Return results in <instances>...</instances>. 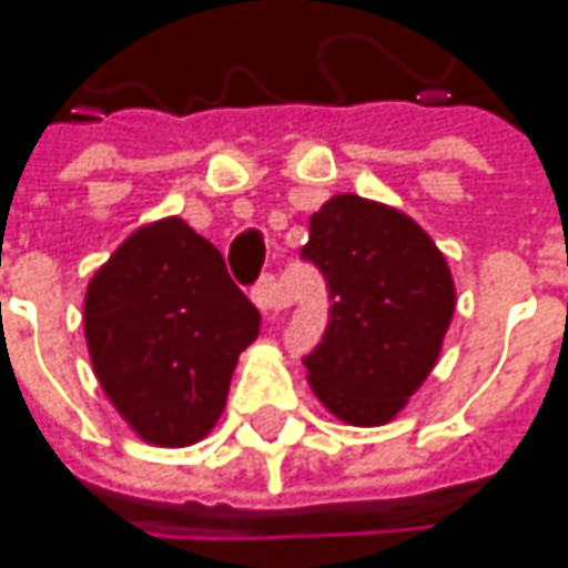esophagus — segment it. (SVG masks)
Returning <instances> with one entry per match:
<instances>
[{
    "mask_svg": "<svg viewBox=\"0 0 568 568\" xmlns=\"http://www.w3.org/2000/svg\"><path fill=\"white\" fill-rule=\"evenodd\" d=\"M251 298H254V305H257L263 314H273V311H280L285 305L283 288H280V283H276L273 276H263Z\"/></svg>",
    "mask_w": 568,
    "mask_h": 568,
    "instance_id": "obj_1",
    "label": "esophagus"
}]
</instances>
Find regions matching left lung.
<instances>
[{
	"mask_svg": "<svg viewBox=\"0 0 568 568\" xmlns=\"http://www.w3.org/2000/svg\"><path fill=\"white\" fill-rule=\"evenodd\" d=\"M302 257L327 283L331 321L305 356L317 400L349 426L390 423L429 378L455 314V280L409 215L339 193L311 215Z\"/></svg>",
	"mask_w": 568,
	"mask_h": 568,
	"instance_id": "8db88e82",
	"label": "left lung"
}]
</instances>
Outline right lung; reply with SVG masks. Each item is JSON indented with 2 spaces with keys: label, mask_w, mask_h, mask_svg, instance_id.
Returning a JSON list of instances; mask_svg holds the SVG:
<instances>
[{
  "label": "right lung",
  "mask_w": 568,
  "mask_h": 568,
  "mask_svg": "<svg viewBox=\"0 0 568 568\" xmlns=\"http://www.w3.org/2000/svg\"><path fill=\"white\" fill-rule=\"evenodd\" d=\"M260 311L184 219L142 225L91 276L85 339L94 375L142 442L186 448L219 423Z\"/></svg>",
  "instance_id": "obj_1"
}]
</instances>
